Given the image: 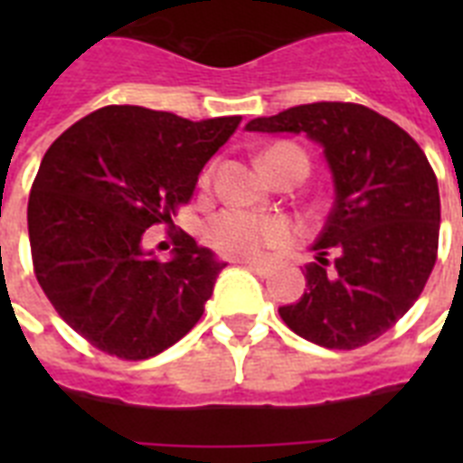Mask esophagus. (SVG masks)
<instances>
[{
  "label": "esophagus",
  "instance_id": "1",
  "mask_svg": "<svg viewBox=\"0 0 463 463\" xmlns=\"http://www.w3.org/2000/svg\"><path fill=\"white\" fill-rule=\"evenodd\" d=\"M238 264H242V267L250 269V271H254V274H260V276H269V271H271V267H269L267 261L242 260V261H238Z\"/></svg>",
  "mask_w": 463,
  "mask_h": 463
}]
</instances>
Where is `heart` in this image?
Returning <instances> with one entry per match:
<instances>
[{"label":"heart","mask_w":463,"mask_h":463,"mask_svg":"<svg viewBox=\"0 0 463 463\" xmlns=\"http://www.w3.org/2000/svg\"><path fill=\"white\" fill-rule=\"evenodd\" d=\"M293 154L303 158L307 167V156L303 148L293 146V144H276L264 154V165H271V160L279 156ZM211 182V167L202 175V187ZM293 225L281 216H271V213H254V211L238 209H223L221 213L211 218L206 223V242H209L218 254L223 257H238V260H250V257H260L267 250L288 245L293 240Z\"/></svg>","instance_id":"heart-1"}]
</instances>
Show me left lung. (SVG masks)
<instances>
[{
  "label": "left lung",
  "instance_id": "obj_1",
  "mask_svg": "<svg viewBox=\"0 0 463 463\" xmlns=\"http://www.w3.org/2000/svg\"><path fill=\"white\" fill-rule=\"evenodd\" d=\"M250 132L307 134L334 175V206L305 267L307 290L279 315L336 351L380 338L416 303L438 260L439 189L423 148L358 103L296 105Z\"/></svg>",
  "mask_w": 463,
  "mask_h": 463
}]
</instances>
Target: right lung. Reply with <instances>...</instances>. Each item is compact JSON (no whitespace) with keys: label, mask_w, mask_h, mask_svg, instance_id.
Here are the masks:
<instances>
[{"label":"right lung","mask_w":463,"mask_h":463,"mask_svg":"<svg viewBox=\"0 0 463 463\" xmlns=\"http://www.w3.org/2000/svg\"><path fill=\"white\" fill-rule=\"evenodd\" d=\"M240 119L108 105L47 148L28 196L33 271L57 315L98 351L154 358L202 319L225 264L187 232L173 238L170 261L141 240L151 225H173Z\"/></svg>","instance_id":"1"}]
</instances>
